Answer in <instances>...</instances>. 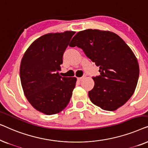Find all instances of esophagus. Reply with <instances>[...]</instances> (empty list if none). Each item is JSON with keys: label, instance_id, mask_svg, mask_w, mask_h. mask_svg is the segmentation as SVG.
Returning a JSON list of instances; mask_svg holds the SVG:
<instances>
[{"label": "esophagus", "instance_id": "obj_1", "mask_svg": "<svg viewBox=\"0 0 148 148\" xmlns=\"http://www.w3.org/2000/svg\"><path fill=\"white\" fill-rule=\"evenodd\" d=\"M85 77L86 76H83V77H79V78H77V80L79 81V82H81V81H82L83 79H84L85 78Z\"/></svg>", "mask_w": 148, "mask_h": 148}]
</instances>
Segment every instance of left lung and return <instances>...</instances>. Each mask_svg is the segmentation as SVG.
Listing matches in <instances>:
<instances>
[{"instance_id": "obj_1", "label": "left lung", "mask_w": 148, "mask_h": 148, "mask_svg": "<svg viewBox=\"0 0 148 148\" xmlns=\"http://www.w3.org/2000/svg\"><path fill=\"white\" fill-rule=\"evenodd\" d=\"M71 47L82 48L100 67L94 77V87L88 92L91 102L103 110L114 111L124 105L136 88L139 67L136 56L117 34L88 29L73 38Z\"/></svg>"}]
</instances>
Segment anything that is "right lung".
Instances as JSON below:
<instances>
[{"label": "right lung", "instance_id": "obj_1", "mask_svg": "<svg viewBox=\"0 0 148 148\" xmlns=\"http://www.w3.org/2000/svg\"><path fill=\"white\" fill-rule=\"evenodd\" d=\"M75 32L50 33L36 39L26 50L20 65L24 94L32 106L47 115L66 108L76 77L59 75L62 56Z\"/></svg>", "mask_w": 148, "mask_h": 148}]
</instances>
